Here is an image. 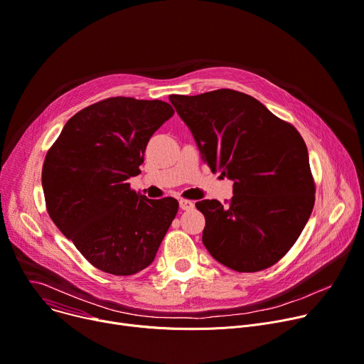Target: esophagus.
Listing matches in <instances>:
<instances>
[{
	"label": "esophagus",
	"instance_id": "34e87169",
	"mask_svg": "<svg viewBox=\"0 0 364 364\" xmlns=\"http://www.w3.org/2000/svg\"><path fill=\"white\" fill-rule=\"evenodd\" d=\"M179 207H181V210H183V211H191V210H193L195 204H193L192 201H188V200H181V201H179Z\"/></svg>",
	"mask_w": 364,
	"mask_h": 364
}]
</instances>
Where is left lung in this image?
<instances>
[{"mask_svg": "<svg viewBox=\"0 0 364 364\" xmlns=\"http://www.w3.org/2000/svg\"><path fill=\"white\" fill-rule=\"evenodd\" d=\"M213 172L233 181L228 204H195L205 217L203 243L239 272L265 269L294 245L315 204L309 154L297 129L255 97L220 89L169 96Z\"/></svg>", "mask_w": 364, "mask_h": 364, "instance_id": "8db88e82", "label": "left lung"}]
</instances>
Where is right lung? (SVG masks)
I'll use <instances>...</instances> for the list:
<instances>
[{
  "label": "right lung",
  "instance_id": "add662e5",
  "mask_svg": "<svg viewBox=\"0 0 364 364\" xmlns=\"http://www.w3.org/2000/svg\"><path fill=\"white\" fill-rule=\"evenodd\" d=\"M173 114L161 100L105 99L68 119L45 157L48 214L100 271L147 268L178 213L175 198L149 200L128 183L141 173L151 135Z\"/></svg>",
  "mask_w": 364,
  "mask_h": 364
}]
</instances>
